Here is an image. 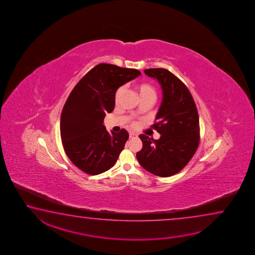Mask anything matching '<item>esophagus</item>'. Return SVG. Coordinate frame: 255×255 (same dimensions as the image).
<instances>
[{
  "label": "esophagus",
  "instance_id": "34e87169",
  "mask_svg": "<svg viewBox=\"0 0 255 255\" xmlns=\"http://www.w3.org/2000/svg\"><path fill=\"white\" fill-rule=\"evenodd\" d=\"M137 136V134H134L133 132H130L129 133V137L130 138H134V137H136Z\"/></svg>",
  "mask_w": 255,
  "mask_h": 255
}]
</instances>
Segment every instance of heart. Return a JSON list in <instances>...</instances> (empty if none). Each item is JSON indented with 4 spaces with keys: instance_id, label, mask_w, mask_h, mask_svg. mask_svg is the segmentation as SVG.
Returning a JSON list of instances; mask_svg holds the SVG:
<instances>
[{
    "instance_id": "obj_1",
    "label": "heart",
    "mask_w": 255,
    "mask_h": 255,
    "mask_svg": "<svg viewBox=\"0 0 255 255\" xmlns=\"http://www.w3.org/2000/svg\"><path fill=\"white\" fill-rule=\"evenodd\" d=\"M135 89L138 93L139 96L141 99L146 98V97H153L155 98L156 90L155 87L149 82H139L135 85ZM123 93V87H120L115 93V102H118L121 98V95Z\"/></svg>"
}]
</instances>
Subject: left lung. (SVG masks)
I'll list each match as a JSON object with an SVG mask.
<instances>
[{
	"label": "left lung",
	"instance_id": "left-lung-1",
	"mask_svg": "<svg viewBox=\"0 0 255 255\" xmlns=\"http://www.w3.org/2000/svg\"><path fill=\"white\" fill-rule=\"evenodd\" d=\"M160 83L162 102L151 128L160 133L158 140L140 134L142 148L136 158L147 171L167 177L185 168L200 142L198 112L186 85L165 69L144 70Z\"/></svg>",
	"mask_w": 255,
	"mask_h": 255
}]
</instances>
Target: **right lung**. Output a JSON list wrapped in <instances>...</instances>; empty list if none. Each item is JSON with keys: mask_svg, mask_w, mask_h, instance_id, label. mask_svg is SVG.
Segmentation results:
<instances>
[{"mask_svg": "<svg viewBox=\"0 0 255 255\" xmlns=\"http://www.w3.org/2000/svg\"><path fill=\"white\" fill-rule=\"evenodd\" d=\"M137 69L102 63L83 77L71 91L61 116V137L65 152L75 166L89 175L113 167L128 133H109L104 117L115 106L119 87L137 78Z\"/></svg>", "mask_w": 255, "mask_h": 255, "instance_id": "obj_1", "label": "right lung"}]
</instances>
